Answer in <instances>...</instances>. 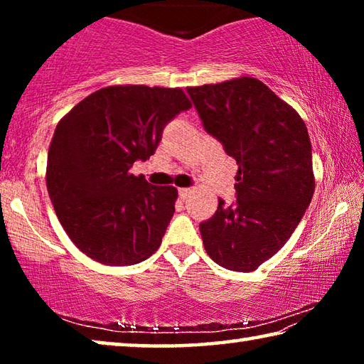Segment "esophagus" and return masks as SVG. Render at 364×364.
<instances>
[{
	"instance_id": "esophagus-1",
	"label": "esophagus",
	"mask_w": 364,
	"mask_h": 364,
	"mask_svg": "<svg viewBox=\"0 0 364 364\" xmlns=\"http://www.w3.org/2000/svg\"><path fill=\"white\" fill-rule=\"evenodd\" d=\"M178 194H180L181 199H186V197H189V194H191V189L189 188H181V189H178Z\"/></svg>"
}]
</instances>
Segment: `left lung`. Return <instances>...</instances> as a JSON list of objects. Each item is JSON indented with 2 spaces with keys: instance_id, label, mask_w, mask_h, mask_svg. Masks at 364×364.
<instances>
[{
  "instance_id": "1",
  "label": "left lung",
  "mask_w": 364,
  "mask_h": 364,
  "mask_svg": "<svg viewBox=\"0 0 364 364\" xmlns=\"http://www.w3.org/2000/svg\"><path fill=\"white\" fill-rule=\"evenodd\" d=\"M204 130L237 164L236 200L199 225L220 267L254 271L292 236L310 205L311 143L304 120L260 80L186 88Z\"/></svg>"
}]
</instances>
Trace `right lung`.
Masks as SVG:
<instances>
[{"mask_svg":"<svg viewBox=\"0 0 364 364\" xmlns=\"http://www.w3.org/2000/svg\"><path fill=\"white\" fill-rule=\"evenodd\" d=\"M188 109L180 88L107 86L58 123L46 186L60 225L85 255L127 267L159 249L178 191L152 186L130 168L154 156L167 123Z\"/></svg>","mask_w":364,"mask_h":364,"instance_id":"1","label":"right lung"}]
</instances>
